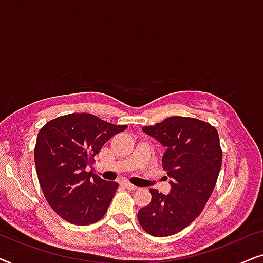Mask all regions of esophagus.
I'll return each mask as SVG.
<instances>
[{
    "mask_svg": "<svg viewBox=\"0 0 263 263\" xmlns=\"http://www.w3.org/2000/svg\"><path fill=\"white\" fill-rule=\"evenodd\" d=\"M122 184H123L125 188H128L129 190H135V189H138V186H135L134 184H132V183H129V182H123L122 183Z\"/></svg>",
    "mask_w": 263,
    "mask_h": 263,
    "instance_id": "34e87169",
    "label": "esophagus"
}]
</instances>
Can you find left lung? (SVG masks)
Wrapping results in <instances>:
<instances>
[{
    "instance_id": "left-lung-1",
    "label": "left lung",
    "mask_w": 263,
    "mask_h": 263,
    "mask_svg": "<svg viewBox=\"0 0 263 263\" xmlns=\"http://www.w3.org/2000/svg\"><path fill=\"white\" fill-rule=\"evenodd\" d=\"M142 130L166 147L163 168L172 178L170 194L149 189L152 200L138 220L149 235H175L199 217L217 184L222 149L215 127L194 117L172 116Z\"/></svg>"
}]
</instances>
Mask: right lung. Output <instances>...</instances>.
<instances>
[{"mask_svg": "<svg viewBox=\"0 0 263 263\" xmlns=\"http://www.w3.org/2000/svg\"><path fill=\"white\" fill-rule=\"evenodd\" d=\"M125 129L86 112L56 117L41 128L34 147L38 181L50 207L64 220L89 225L106 213L118 183L86 167L107 140Z\"/></svg>", "mask_w": 263, "mask_h": 263, "instance_id": "1", "label": "right lung"}]
</instances>
